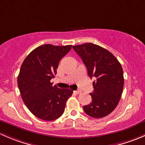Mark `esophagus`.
Returning a JSON list of instances; mask_svg holds the SVG:
<instances>
[{"mask_svg":"<svg viewBox=\"0 0 145 145\" xmlns=\"http://www.w3.org/2000/svg\"><path fill=\"white\" fill-rule=\"evenodd\" d=\"M74 93H75V94L78 95V94H80V93H81V90H75V91H74Z\"/></svg>","mask_w":145,"mask_h":145,"instance_id":"1","label":"esophagus"}]
</instances>
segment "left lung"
<instances>
[{
	"instance_id": "1",
	"label": "left lung",
	"mask_w": 145,
	"mask_h": 145,
	"mask_svg": "<svg viewBox=\"0 0 145 145\" xmlns=\"http://www.w3.org/2000/svg\"><path fill=\"white\" fill-rule=\"evenodd\" d=\"M73 49L83 60L90 78L94 77L92 102L83 106L88 116L99 118L112 113L119 102L124 84L123 71L118 59L109 51L87 43Z\"/></svg>"
}]
</instances>
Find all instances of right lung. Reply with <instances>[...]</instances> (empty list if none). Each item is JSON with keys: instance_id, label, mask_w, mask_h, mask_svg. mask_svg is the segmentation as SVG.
I'll list each match as a JSON object with an SVG mask.
<instances>
[{"instance_id": "add662e5", "label": "right lung", "mask_w": 145, "mask_h": 145, "mask_svg": "<svg viewBox=\"0 0 145 145\" xmlns=\"http://www.w3.org/2000/svg\"><path fill=\"white\" fill-rule=\"evenodd\" d=\"M71 46L40 45L31 51L22 64L17 78L22 98L29 111L40 119L54 121L60 117L72 95L73 90L59 89L50 82L57 74L59 61Z\"/></svg>"}]
</instances>
